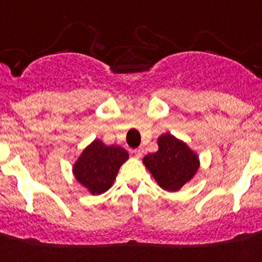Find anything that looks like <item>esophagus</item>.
Instances as JSON below:
<instances>
[{"label":"esophagus","mask_w":262,"mask_h":262,"mask_svg":"<svg viewBox=\"0 0 262 262\" xmlns=\"http://www.w3.org/2000/svg\"><path fill=\"white\" fill-rule=\"evenodd\" d=\"M133 154L136 158H141V157H142V154H144V149H142V147H138V149L133 150Z\"/></svg>","instance_id":"1"}]
</instances>
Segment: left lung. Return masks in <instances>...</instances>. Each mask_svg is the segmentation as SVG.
<instances>
[{
  "mask_svg": "<svg viewBox=\"0 0 262 262\" xmlns=\"http://www.w3.org/2000/svg\"><path fill=\"white\" fill-rule=\"evenodd\" d=\"M157 144L158 150L145 156L142 162L159 187L170 192L179 191L196 175L199 156L185 141L170 133L161 134Z\"/></svg>",
  "mask_w": 262,
  "mask_h": 262,
  "instance_id": "obj_1",
  "label": "left lung"
}]
</instances>
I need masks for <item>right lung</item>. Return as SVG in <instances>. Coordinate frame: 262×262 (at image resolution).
<instances>
[{
	"instance_id": "add662e5",
	"label": "right lung",
	"mask_w": 262,
	"mask_h": 262,
	"mask_svg": "<svg viewBox=\"0 0 262 262\" xmlns=\"http://www.w3.org/2000/svg\"><path fill=\"white\" fill-rule=\"evenodd\" d=\"M128 159L124 147L95 140L77 157L72 174L91 195H100L112 187L118 170Z\"/></svg>"
}]
</instances>
